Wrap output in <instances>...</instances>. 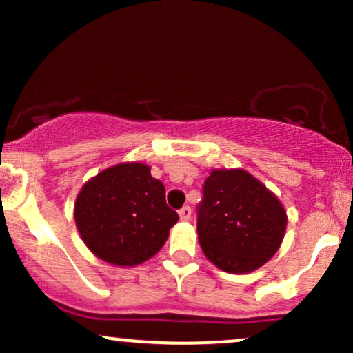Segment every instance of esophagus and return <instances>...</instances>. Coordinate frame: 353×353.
I'll use <instances>...</instances> for the list:
<instances>
[{
	"instance_id": "obj_1",
	"label": "esophagus",
	"mask_w": 353,
	"mask_h": 353,
	"mask_svg": "<svg viewBox=\"0 0 353 353\" xmlns=\"http://www.w3.org/2000/svg\"><path fill=\"white\" fill-rule=\"evenodd\" d=\"M190 212H192V210H190L189 205H184V208H182V209L179 210L181 221H189V219H190Z\"/></svg>"
}]
</instances>
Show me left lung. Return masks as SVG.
I'll list each match as a JSON object with an SVG mask.
<instances>
[{
  "instance_id": "left-lung-1",
  "label": "left lung",
  "mask_w": 353,
  "mask_h": 353,
  "mask_svg": "<svg viewBox=\"0 0 353 353\" xmlns=\"http://www.w3.org/2000/svg\"><path fill=\"white\" fill-rule=\"evenodd\" d=\"M197 208L205 257L224 272L247 274L274 257L287 214L275 194L244 169H214Z\"/></svg>"
}]
</instances>
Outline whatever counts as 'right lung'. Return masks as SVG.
Here are the masks:
<instances>
[{
	"mask_svg": "<svg viewBox=\"0 0 353 353\" xmlns=\"http://www.w3.org/2000/svg\"><path fill=\"white\" fill-rule=\"evenodd\" d=\"M76 228L104 262L139 265L161 250L179 221L165 204V188L143 163H121L91 177L74 202Z\"/></svg>",
	"mask_w": 353,
	"mask_h": 353,
	"instance_id": "1",
	"label": "right lung"
}]
</instances>
